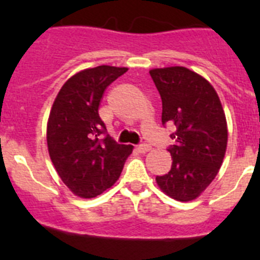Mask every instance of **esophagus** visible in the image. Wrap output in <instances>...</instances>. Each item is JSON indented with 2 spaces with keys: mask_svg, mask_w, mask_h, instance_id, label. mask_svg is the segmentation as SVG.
Masks as SVG:
<instances>
[{
  "mask_svg": "<svg viewBox=\"0 0 260 260\" xmlns=\"http://www.w3.org/2000/svg\"><path fill=\"white\" fill-rule=\"evenodd\" d=\"M138 151L141 153H147L148 151H151V147L148 144H142V146L138 147Z\"/></svg>",
  "mask_w": 260,
  "mask_h": 260,
  "instance_id": "obj_1",
  "label": "esophagus"
}]
</instances>
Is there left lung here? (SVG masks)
Here are the masks:
<instances>
[{
	"mask_svg": "<svg viewBox=\"0 0 260 260\" xmlns=\"http://www.w3.org/2000/svg\"><path fill=\"white\" fill-rule=\"evenodd\" d=\"M161 96L162 125L174 127L172 168L156 177L162 192L178 202L194 201L215 180L228 144V125L219 95L198 73L183 66L152 69Z\"/></svg>",
	"mask_w": 260,
	"mask_h": 260,
	"instance_id": "1",
	"label": "left lung"
}]
</instances>
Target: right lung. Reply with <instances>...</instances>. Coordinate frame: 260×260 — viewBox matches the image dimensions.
Returning a JSON list of instances; mask_svg holds the SVG:
<instances>
[{"mask_svg":"<svg viewBox=\"0 0 260 260\" xmlns=\"http://www.w3.org/2000/svg\"><path fill=\"white\" fill-rule=\"evenodd\" d=\"M126 71L108 65L79 71L61 87L50 109V160L62 182L80 198H95L113 186L133 152L132 146L117 144L107 134L99 116L107 87Z\"/></svg>","mask_w":260,"mask_h":260,"instance_id":"obj_1","label":"right lung"}]
</instances>
